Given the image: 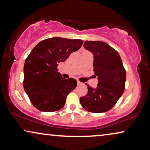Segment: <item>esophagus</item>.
I'll use <instances>...</instances> for the list:
<instances>
[{
  "mask_svg": "<svg viewBox=\"0 0 150 150\" xmlns=\"http://www.w3.org/2000/svg\"><path fill=\"white\" fill-rule=\"evenodd\" d=\"M77 83H78V84H79V85H80V84H82V82H80V81H78Z\"/></svg>",
  "mask_w": 150,
  "mask_h": 150,
  "instance_id": "1",
  "label": "esophagus"
}]
</instances>
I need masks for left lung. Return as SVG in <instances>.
Returning a JSON list of instances; mask_svg holds the SVG:
<instances>
[{
    "instance_id": "8db88e82",
    "label": "left lung",
    "mask_w": 150,
    "mask_h": 150,
    "mask_svg": "<svg viewBox=\"0 0 150 150\" xmlns=\"http://www.w3.org/2000/svg\"><path fill=\"white\" fill-rule=\"evenodd\" d=\"M84 47L94 55L93 71L99 82L96 88L86 84L88 93L80 97V104L89 112H108L125 91L126 70L122 59L116 50L102 41L86 40Z\"/></svg>"
}]
</instances>
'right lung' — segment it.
Returning a JSON list of instances; mask_svg holds the SVG:
<instances>
[{"mask_svg":"<svg viewBox=\"0 0 150 150\" xmlns=\"http://www.w3.org/2000/svg\"><path fill=\"white\" fill-rule=\"evenodd\" d=\"M83 40L60 37L40 41L30 52L23 67V88L30 101L42 112L62 109L66 97L77 86L72 78L63 79L57 66L81 47Z\"/></svg>","mask_w":150,"mask_h":150,"instance_id":"obj_1","label":"right lung"}]
</instances>
